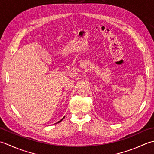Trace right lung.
Segmentation results:
<instances>
[{
  "mask_svg": "<svg viewBox=\"0 0 154 154\" xmlns=\"http://www.w3.org/2000/svg\"><path fill=\"white\" fill-rule=\"evenodd\" d=\"M64 117H65V116H64ZM64 118H62V119H61V120H60V121H58V122H57V123H59V122H61V121H62V120H63V119H64Z\"/></svg>",
  "mask_w": 154,
  "mask_h": 154,
  "instance_id": "obj_1",
  "label": "right lung"
}]
</instances>
